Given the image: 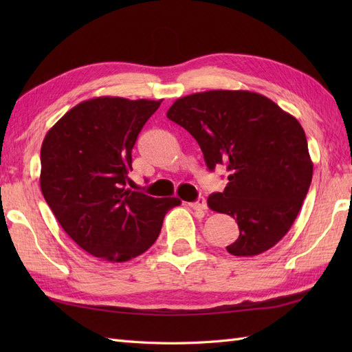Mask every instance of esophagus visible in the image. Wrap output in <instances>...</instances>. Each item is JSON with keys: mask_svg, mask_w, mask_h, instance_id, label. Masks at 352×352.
Wrapping results in <instances>:
<instances>
[{"mask_svg": "<svg viewBox=\"0 0 352 352\" xmlns=\"http://www.w3.org/2000/svg\"><path fill=\"white\" fill-rule=\"evenodd\" d=\"M189 206L193 208V210H201V212L207 210V201L204 197H199L195 203H190Z\"/></svg>", "mask_w": 352, "mask_h": 352, "instance_id": "1", "label": "esophagus"}]
</instances>
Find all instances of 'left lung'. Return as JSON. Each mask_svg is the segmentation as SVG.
Returning <instances> with one entry per match:
<instances>
[{"mask_svg":"<svg viewBox=\"0 0 352 352\" xmlns=\"http://www.w3.org/2000/svg\"><path fill=\"white\" fill-rule=\"evenodd\" d=\"M166 116L188 130L207 168L230 172L223 192L207 199L236 219L239 239L227 251L252 257L286 236L307 195L313 163L296 118L250 91H207L178 98Z\"/></svg>","mask_w":352,"mask_h":352,"instance_id":"obj_1","label":"left lung"}]
</instances>
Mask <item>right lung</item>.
<instances>
[{"instance_id":"right-lung-1","label":"right lung","mask_w":352,"mask_h":352,"mask_svg":"<svg viewBox=\"0 0 352 352\" xmlns=\"http://www.w3.org/2000/svg\"><path fill=\"white\" fill-rule=\"evenodd\" d=\"M162 100L98 96L77 104L47 133L41 189L58 223L80 248L107 261L144 254L164 214L182 201L126 189L131 149Z\"/></svg>"}]
</instances>
